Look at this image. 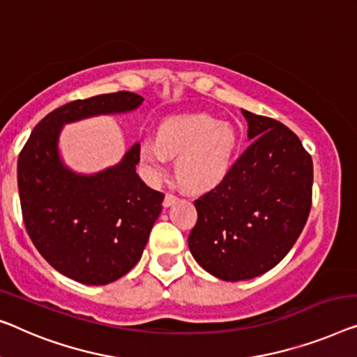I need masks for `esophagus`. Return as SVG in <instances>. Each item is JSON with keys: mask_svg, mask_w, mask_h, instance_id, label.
<instances>
[{"mask_svg": "<svg viewBox=\"0 0 357 357\" xmlns=\"http://www.w3.org/2000/svg\"><path fill=\"white\" fill-rule=\"evenodd\" d=\"M179 200V197L176 194L173 192H168L167 195H165V200H163V206H172L176 204V202Z\"/></svg>", "mask_w": 357, "mask_h": 357, "instance_id": "esophagus-1", "label": "esophagus"}]
</instances>
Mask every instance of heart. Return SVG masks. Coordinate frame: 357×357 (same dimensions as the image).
I'll return each instance as SVG.
<instances>
[{
    "instance_id": "obj_1",
    "label": "heart",
    "mask_w": 357,
    "mask_h": 357,
    "mask_svg": "<svg viewBox=\"0 0 357 357\" xmlns=\"http://www.w3.org/2000/svg\"><path fill=\"white\" fill-rule=\"evenodd\" d=\"M238 135L229 123L206 114H184L165 119L157 141L141 142V162L153 178L163 176L168 157H176V176L185 189H210L232 167Z\"/></svg>"
}]
</instances>
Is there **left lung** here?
Returning a JSON list of instances; mask_svg holds the SVG:
<instances>
[{
    "instance_id": "obj_1",
    "label": "left lung",
    "mask_w": 357,
    "mask_h": 357,
    "mask_svg": "<svg viewBox=\"0 0 357 357\" xmlns=\"http://www.w3.org/2000/svg\"><path fill=\"white\" fill-rule=\"evenodd\" d=\"M252 144L215 189L194 202L188 243L206 273L253 279L279 264L305 227L312 202V160L294 131L242 110Z\"/></svg>"
}]
</instances>
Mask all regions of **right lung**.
<instances>
[{
  "mask_svg": "<svg viewBox=\"0 0 357 357\" xmlns=\"http://www.w3.org/2000/svg\"><path fill=\"white\" fill-rule=\"evenodd\" d=\"M142 100L130 91L73 100L47 114L20 151L17 184L25 229L41 257L79 284H110L135 268L165 195L137 176L139 144L116 167L83 176L62 165L59 132L63 123L132 110Z\"/></svg>",
  "mask_w": 357,
  "mask_h": 357,
  "instance_id": "add662e5",
  "label": "right lung"
}]
</instances>
